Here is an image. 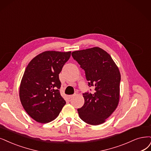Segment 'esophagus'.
<instances>
[{
	"label": "esophagus",
	"mask_w": 151,
	"mask_h": 151,
	"mask_svg": "<svg viewBox=\"0 0 151 151\" xmlns=\"http://www.w3.org/2000/svg\"><path fill=\"white\" fill-rule=\"evenodd\" d=\"M75 95H76V94H72V95H70V96H68V98H69V99H71V98H73Z\"/></svg>",
	"instance_id": "obj_1"
}]
</instances>
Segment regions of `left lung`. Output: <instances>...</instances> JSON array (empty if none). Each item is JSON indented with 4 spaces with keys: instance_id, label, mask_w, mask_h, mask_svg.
<instances>
[{
    "instance_id": "obj_1",
    "label": "left lung",
    "mask_w": 151,
    "mask_h": 151,
    "mask_svg": "<svg viewBox=\"0 0 151 151\" xmlns=\"http://www.w3.org/2000/svg\"><path fill=\"white\" fill-rule=\"evenodd\" d=\"M71 55L85 70L88 86L94 88V93L83 94L84 105L78 109L80 118L91 125L103 124L119 103L118 67L111 56L99 47L75 51Z\"/></svg>"
}]
</instances>
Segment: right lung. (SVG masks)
Returning <instances> with one entry per match:
<instances>
[{"instance_id": "right-lung-1", "label": "right lung", "mask_w": 151, "mask_h": 151, "mask_svg": "<svg viewBox=\"0 0 151 151\" xmlns=\"http://www.w3.org/2000/svg\"><path fill=\"white\" fill-rule=\"evenodd\" d=\"M71 52L46 51L28 64L21 80L19 96L27 114L40 123L57 118L66 101L60 93L59 74Z\"/></svg>"}]
</instances>
